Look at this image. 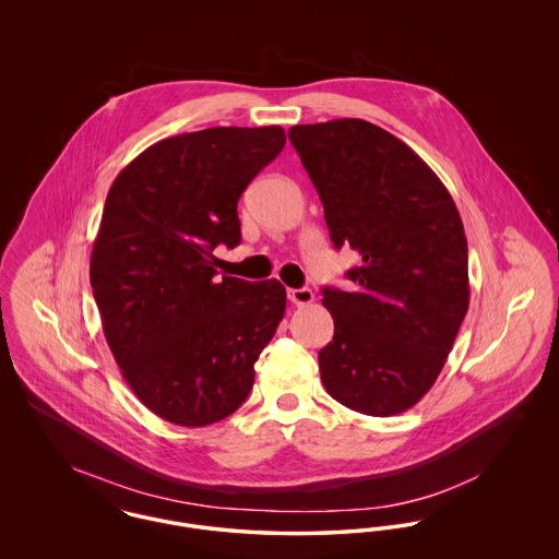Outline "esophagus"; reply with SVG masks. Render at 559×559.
Returning a JSON list of instances; mask_svg holds the SVG:
<instances>
[{
  "mask_svg": "<svg viewBox=\"0 0 559 559\" xmlns=\"http://www.w3.org/2000/svg\"><path fill=\"white\" fill-rule=\"evenodd\" d=\"M287 295H289V299H292V304H295V306H308V304L314 301V293L306 289V287L304 289H289Z\"/></svg>",
  "mask_w": 559,
  "mask_h": 559,
  "instance_id": "1",
  "label": "esophagus"
}]
</instances>
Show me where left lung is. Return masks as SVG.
I'll list each match as a JSON object with an SVG mask.
<instances>
[{"mask_svg":"<svg viewBox=\"0 0 559 559\" xmlns=\"http://www.w3.org/2000/svg\"><path fill=\"white\" fill-rule=\"evenodd\" d=\"M289 140L333 245L362 260L346 272L354 292L322 289L335 322L322 385L356 413L399 415L438 379L469 308L461 215L426 160L369 121L293 126Z\"/></svg>","mask_w":559,"mask_h":559,"instance_id":"left-lung-1","label":"left lung"}]
</instances>
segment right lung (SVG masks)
<instances>
[{"mask_svg": "<svg viewBox=\"0 0 559 559\" xmlns=\"http://www.w3.org/2000/svg\"><path fill=\"white\" fill-rule=\"evenodd\" d=\"M285 142L278 126L180 133L140 153L108 190L92 292L133 394L169 424L233 415L285 317L276 278H215L213 255L239 245L240 194Z\"/></svg>", "mask_w": 559, "mask_h": 559, "instance_id": "add662e5", "label": "right lung"}]
</instances>
